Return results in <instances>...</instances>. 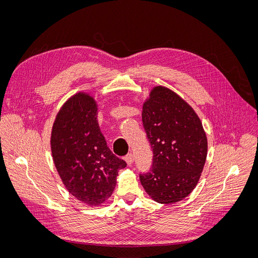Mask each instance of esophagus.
<instances>
[{
    "label": "esophagus",
    "instance_id": "34e87169",
    "mask_svg": "<svg viewBox=\"0 0 258 258\" xmlns=\"http://www.w3.org/2000/svg\"><path fill=\"white\" fill-rule=\"evenodd\" d=\"M125 161L127 163V166H132L133 162H134V155L132 153H128L126 156H125Z\"/></svg>",
    "mask_w": 258,
    "mask_h": 258
}]
</instances>
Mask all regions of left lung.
Masks as SVG:
<instances>
[{"label": "left lung", "mask_w": 258, "mask_h": 258, "mask_svg": "<svg viewBox=\"0 0 258 258\" xmlns=\"http://www.w3.org/2000/svg\"><path fill=\"white\" fill-rule=\"evenodd\" d=\"M142 121L153 151L150 172L140 175L148 196L175 204L196 188L208 152L200 117L176 92L155 86L143 104Z\"/></svg>", "instance_id": "obj_1"}]
</instances>
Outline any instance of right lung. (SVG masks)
Masks as SVG:
<instances>
[{"instance_id":"obj_1","label":"right lung","mask_w":258,"mask_h":258,"mask_svg":"<svg viewBox=\"0 0 258 258\" xmlns=\"http://www.w3.org/2000/svg\"><path fill=\"white\" fill-rule=\"evenodd\" d=\"M98 105L78 92L59 109L50 145L54 166L68 191L88 206H100L113 194L126 162L107 146L98 122Z\"/></svg>"}]
</instances>
